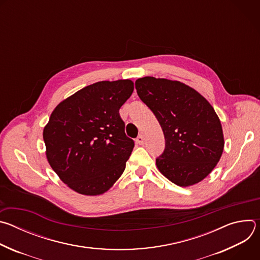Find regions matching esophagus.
<instances>
[{
    "label": "esophagus",
    "instance_id": "esophagus-1",
    "mask_svg": "<svg viewBox=\"0 0 260 260\" xmlns=\"http://www.w3.org/2000/svg\"><path fill=\"white\" fill-rule=\"evenodd\" d=\"M136 142H137V144H139V145H143V144H144V137H143L142 135L138 136V138L136 139Z\"/></svg>",
    "mask_w": 260,
    "mask_h": 260
}]
</instances>
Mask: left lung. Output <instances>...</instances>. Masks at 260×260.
<instances>
[{
    "label": "left lung",
    "mask_w": 260,
    "mask_h": 260,
    "mask_svg": "<svg viewBox=\"0 0 260 260\" xmlns=\"http://www.w3.org/2000/svg\"><path fill=\"white\" fill-rule=\"evenodd\" d=\"M135 84L139 98L154 113L165 135V150L156 158L159 172L182 187L201 182L216 167L224 147L214 108L180 81L148 76Z\"/></svg>",
    "instance_id": "left-lung-1"
}]
</instances>
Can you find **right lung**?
I'll return each instance as SVG.
<instances>
[{"label": "right lung", "mask_w": 260, "mask_h": 260, "mask_svg": "<svg viewBox=\"0 0 260 260\" xmlns=\"http://www.w3.org/2000/svg\"><path fill=\"white\" fill-rule=\"evenodd\" d=\"M133 91L129 79L100 81L53 110L43 131L46 157L74 191L102 194L122 175L135 143L124 133L119 109Z\"/></svg>", "instance_id": "obj_1"}]
</instances>
